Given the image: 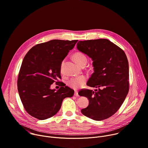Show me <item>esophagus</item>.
I'll use <instances>...</instances> for the list:
<instances>
[{"label": "esophagus", "mask_w": 148, "mask_h": 148, "mask_svg": "<svg viewBox=\"0 0 148 148\" xmlns=\"http://www.w3.org/2000/svg\"><path fill=\"white\" fill-rule=\"evenodd\" d=\"M74 96H79L78 92L77 90H75V92H74Z\"/></svg>", "instance_id": "esophagus-1"}]
</instances>
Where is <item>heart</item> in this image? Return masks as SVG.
I'll list each match as a JSON object with an SVG mask.
<instances>
[{
  "label": "heart",
  "instance_id": "b5f03b06",
  "mask_svg": "<svg viewBox=\"0 0 148 148\" xmlns=\"http://www.w3.org/2000/svg\"><path fill=\"white\" fill-rule=\"evenodd\" d=\"M74 59L80 66L86 63L88 59L86 56L82 53L77 52L74 55ZM86 77L85 75H79L74 77L70 78L68 81V85L74 89H78L82 87L86 81Z\"/></svg>",
  "mask_w": 148,
  "mask_h": 148
}]
</instances>
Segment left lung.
<instances>
[{
    "label": "left lung",
    "instance_id": "1",
    "mask_svg": "<svg viewBox=\"0 0 148 148\" xmlns=\"http://www.w3.org/2000/svg\"><path fill=\"white\" fill-rule=\"evenodd\" d=\"M77 48L92 60L94 72L86 85L97 88L95 92H78L89 100L88 106L81 113L96 121L108 119L119 109L128 93L127 58L121 48L106 39L80 40Z\"/></svg>",
    "mask_w": 148,
    "mask_h": 148
}]
</instances>
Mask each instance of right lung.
<instances>
[{
    "label": "right lung",
    "instance_id": "1",
    "mask_svg": "<svg viewBox=\"0 0 148 148\" xmlns=\"http://www.w3.org/2000/svg\"><path fill=\"white\" fill-rule=\"evenodd\" d=\"M77 41L51 40L35 45L25 56L17 87L24 109L31 116L40 120L50 118L59 112L64 98L74 95V90L67 86L57 90L51 86L61 78L62 63Z\"/></svg>",
    "mask_w": 148,
    "mask_h": 148
}]
</instances>
